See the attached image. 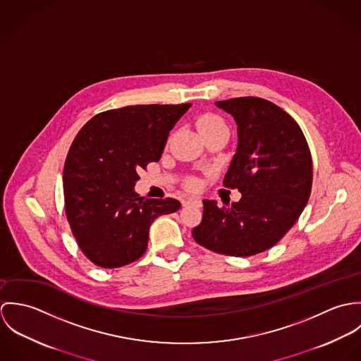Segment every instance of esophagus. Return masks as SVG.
Segmentation results:
<instances>
[{
  "label": "esophagus",
  "instance_id": "1",
  "mask_svg": "<svg viewBox=\"0 0 361 361\" xmlns=\"http://www.w3.org/2000/svg\"><path fill=\"white\" fill-rule=\"evenodd\" d=\"M183 206L202 207V200L197 197H189V199L183 200Z\"/></svg>",
  "mask_w": 361,
  "mask_h": 361
}]
</instances>
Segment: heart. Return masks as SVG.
Returning <instances> with one entry per match:
<instances>
[{
  "label": "heart",
  "mask_w": 361,
  "mask_h": 361,
  "mask_svg": "<svg viewBox=\"0 0 361 361\" xmlns=\"http://www.w3.org/2000/svg\"><path fill=\"white\" fill-rule=\"evenodd\" d=\"M197 128L200 129L202 135H206L208 132H212V130H216V129H226L228 130V126L225 123V121L216 115V114H212V112H207L199 116L197 119ZM189 188H195L196 186V182L190 180L188 183Z\"/></svg>",
  "instance_id": "heart-1"
}]
</instances>
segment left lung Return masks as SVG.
Masks as SVG:
<instances>
[{
	"mask_svg": "<svg viewBox=\"0 0 361 361\" xmlns=\"http://www.w3.org/2000/svg\"><path fill=\"white\" fill-rule=\"evenodd\" d=\"M238 123V152L224 186L242 199L231 206L203 200L193 239L211 252L250 257L275 246L309 202L312 159L298 122L281 106L259 97L216 102Z\"/></svg>",
	"mask_w": 361,
	"mask_h": 361,
	"instance_id": "1",
	"label": "left lung"
}]
</instances>
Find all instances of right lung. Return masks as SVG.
<instances>
[{
  "label": "right lung",
  "mask_w": 361,
  "mask_h": 361,
  "mask_svg": "<svg viewBox=\"0 0 361 361\" xmlns=\"http://www.w3.org/2000/svg\"><path fill=\"white\" fill-rule=\"evenodd\" d=\"M192 104L129 105L93 116L76 135L63 165L65 214L82 253L102 268H119L146 253L157 216L175 199L135 193L137 172L157 162L169 130Z\"/></svg>",
  "instance_id": "right-lung-1"
}]
</instances>
